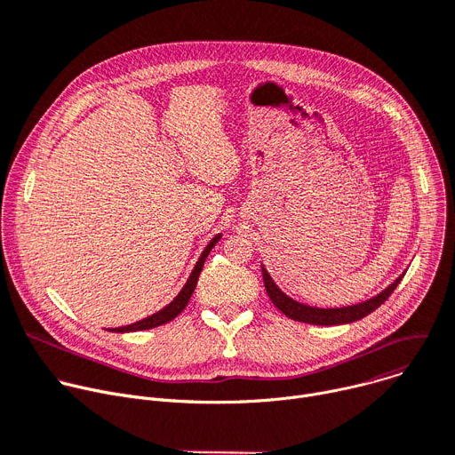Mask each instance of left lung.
I'll list each match as a JSON object with an SVG mask.
<instances>
[{"instance_id":"8db88e82","label":"left lung","mask_w":455,"mask_h":455,"mask_svg":"<svg viewBox=\"0 0 455 455\" xmlns=\"http://www.w3.org/2000/svg\"><path fill=\"white\" fill-rule=\"evenodd\" d=\"M261 272H263V281H265L267 294H268L270 301L277 307V310H281L286 317H291L294 321L310 323V324H326V326L328 324L352 323V321L363 319L370 312H374L376 308H379L390 298V294L395 291V286L403 279V275H399L388 288H385L381 294H378L376 298H371V299H368L364 303H359V305L343 307V308H314V307L301 305V303L288 298L286 294H283L263 267H261Z\"/></svg>"}]
</instances>
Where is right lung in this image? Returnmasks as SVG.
<instances>
[{"label":"right lung","instance_id":"add662e5","mask_svg":"<svg viewBox=\"0 0 455 455\" xmlns=\"http://www.w3.org/2000/svg\"><path fill=\"white\" fill-rule=\"evenodd\" d=\"M220 237H221V235H216V237L209 243V246H206V249L203 251V254H201L199 261L196 263V267H194V270H192V274H190L187 284L183 286V291L176 296V299H174L171 305H167L163 310H159V312H156V314H152V315H148V317H145V319H141V321H138V323H134V324L110 328V332H121V334H123V332H136V330H148V328L161 326V324H164V323L172 321L174 317H178V315L185 310V307L188 305V299H190V296H192V292H194V288H196V284H197V277H199V274H201V270H203L204 259H206V256L211 254L212 246L220 241Z\"/></svg>","mask_w":455,"mask_h":455}]
</instances>
